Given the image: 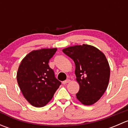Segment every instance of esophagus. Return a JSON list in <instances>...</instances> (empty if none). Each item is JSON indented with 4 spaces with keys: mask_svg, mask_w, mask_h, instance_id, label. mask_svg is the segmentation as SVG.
Instances as JSON below:
<instances>
[{
    "mask_svg": "<svg viewBox=\"0 0 128 128\" xmlns=\"http://www.w3.org/2000/svg\"><path fill=\"white\" fill-rule=\"evenodd\" d=\"M70 82V79H67V80H66L63 81L62 84H66L69 83V82Z\"/></svg>",
    "mask_w": 128,
    "mask_h": 128,
    "instance_id": "esophagus-1",
    "label": "esophagus"
}]
</instances>
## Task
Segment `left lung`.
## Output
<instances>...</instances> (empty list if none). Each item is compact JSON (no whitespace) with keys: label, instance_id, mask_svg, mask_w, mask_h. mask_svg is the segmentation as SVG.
<instances>
[{"label":"left lung","instance_id":"8db88e82","mask_svg":"<svg viewBox=\"0 0 128 128\" xmlns=\"http://www.w3.org/2000/svg\"><path fill=\"white\" fill-rule=\"evenodd\" d=\"M62 51L76 64L75 74L80 86L77 98L85 105L94 104L104 95L109 82L110 69L105 56L88 44L70 46Z\"/></svg>","mask_w":128,"mask_h":128}]
</instances>
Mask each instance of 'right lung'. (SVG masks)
Returning <instances> with one entry per match:
<instances>
[{
    "label": "right lung",
    "instance_id": "obj_1",
    "mask_svg": "<svg viewBox=\"0 0 128 128\" xmlns=\"http://www.w3.org/2000/svg\"><path fill=\"white\" fill-rule=\"evenodd\" d=\"M56 48L34 50L22 60L18 69V84L26 100L32 105L42 107L53 97L61 82L49 66Z\"/></svg>",
    "mask_w": 128,
    "mask_h": 128
}]
</instances>
